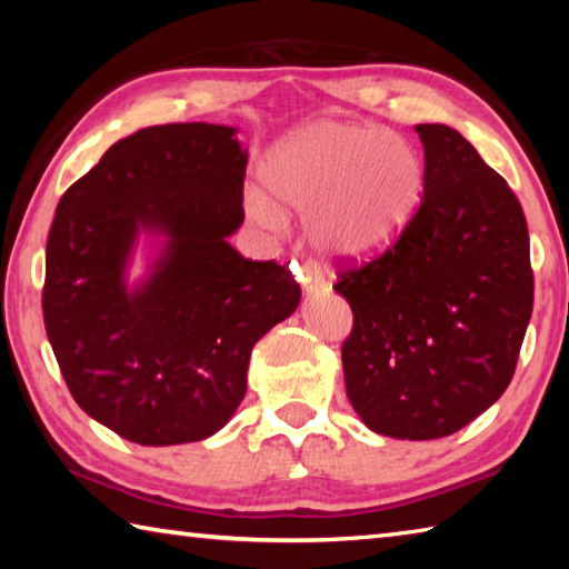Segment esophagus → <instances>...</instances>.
<instances>
[{"mask_svg":"<svg viewBox=\"0 0 569 569\" xmlns=\"http://www.w3.org/2000/svg\"><path fill=\"white\" fill-rule=\"evenodd\" d=\"M298 283H301L303 293H319L326 288V278L321 273V268L316 266L313 261H303L301 268H298Z\"/></svg>","mask_w":569,"mask_h":569,"instance_id":"obj_1","label":"esophagus"}]
</instances>
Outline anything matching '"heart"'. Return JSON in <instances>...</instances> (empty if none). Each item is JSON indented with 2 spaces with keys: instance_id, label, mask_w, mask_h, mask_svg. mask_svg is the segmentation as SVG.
Wrapping results in <instances>:
<instances>
[{
  "instance_id": "obj_1",
  "label": "heart",
  "mask_w": 569,
  "mask_h": 569,
  "mask_svg": "<svg viewBox=\"0 0 569 569\" xmlns=\"http://www.w3.org/2000/svg\"><path fill=\"white\" fill-rule=\"evenodd\" d=\"M263 180L279 206L308 218L316 246L351 258L387 248L421 198L417 152L371 124H311L273 152ZM248 213L266 228L283 226L263 192H250Z\"/></svg>"
}]
</instances>
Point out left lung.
Here are the masks:
<instances>
[{
	"label": "left lung",
	"mask_w": 569,
	"mask_h": 569,
	"mask_svg": "<svg viewBox=\"0 0 569 569\" xmlns=\"http://www.w3.org/2000/svg\"><path fill=\"white\" fill-rule=\"evenodd\" d=\"M423 198L399 238L339 271L353 329L346 393L371 431L449 437L502 397L532 316L522 206L507 180L447 124H417Z\"/></svg>",
	"instance_id": "8db88e82"
}]
</instances>
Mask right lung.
Wrapping results in <instances>:
<instances>
[{
  "mask_svg": "<svg viewBox=\"0 0 569 569\" xmlns=\"http://www.w3.org/2000/svg\"><path fill=\"white\" fill-rule=\"evenodd\" d=\"M233 134L208 122L132 132L57 206L47 339L80 409L134 445H186L226 427L256 341L301 301L288 266L228 243L243 223L248 166ZM140 229L169 240L149 281L128 292Z\"/></svg>",
  "mask_w": 569,
  "mask_h": 569,
  "instance_id": "1",
  "label": "right lung"
}]
</instances>
